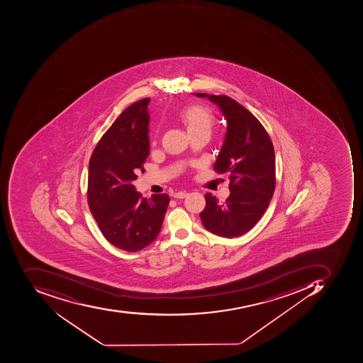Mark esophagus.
<instances>
[{"instance_id":"obj_1","label":"esophagus","mask_w":363,"mask_h":363,"mask_svg":"<svg viewBox=\"0 0 363 363\" xmlns=\"http://www.w3.org/2000/svg\"><path fill=\"white\" fill-rule=\"evenodd\" d=\"M187 195L189 194H187L186 192H178L174 193V194H173V197H174V199H185Z\"/></svg>"}]
</instances>
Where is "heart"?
<instances>
[{
  "label": "heart",
  "instance_id": "heart-1",
  "mask_svg": "<svg viewBox=\"0 0 363 363\" xmlns=\"http://www.w3.org/2000/svg\"><path fill=\"white\" fill-rule=\"evenodd\" d=\"M181 120L186 126L189 133L197 132V130L211 132L213 126V116L211 112L199 106H192L183 110L181 113Z\"/></svg>",
  "mask_w": 363,
  "mask_h": 363
}]
</instances>
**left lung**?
<instances>
[{
	"mask_svg": "<svg viewBox=\"0 0 363 363\" xmlns=\"http://www.w3.org/2000/svg\"><path fill=\"white\" fill-rule=\"evenodd\" d=\"M217 104L227 132L213 169L229 176L230 195L223 204L211 193L199 213L205 229L223 238L245 235L261 219L275 191V152L261 122L228 96L195 93Z\"/></svg>",
	"mask_w": 363,
	"mask_h": 363,
	"instance_id": "left-lung-1",
	"label": "left lung"
}]
</instances>
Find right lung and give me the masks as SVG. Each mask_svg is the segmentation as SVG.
Returning a JSON list of instances; mask_svg holds the SVG:
<instances>
[{"label":"right lung","mask_w":363,"mask_h":363,"mask_svg":"<svg viewBox=\"0 0 363 363\" xmlns=\"http://www.w3.org/2000/svg\"><path fill=\"white\" fill-rule=\"evenodd\" d=\"M150 98L126 108L94 150L88 170V205L100 231L114 247L138 252L158 237L168 208L167 194L150 199L133 181L150 156Z\"/></svg>","instance_id":"obj_1"}]
</instances>
